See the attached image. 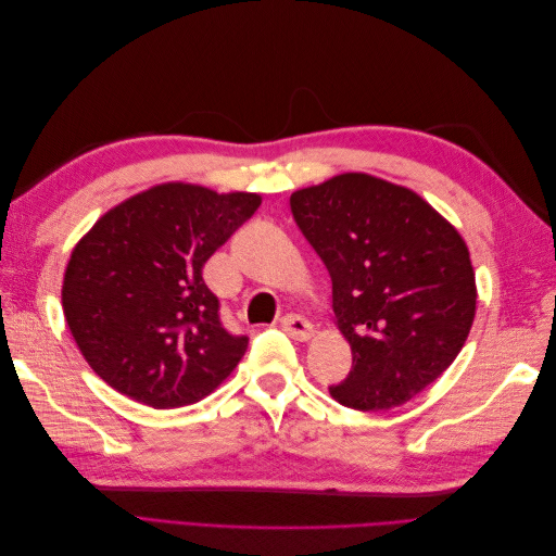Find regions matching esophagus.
<instances>
[{
	"instance_id": "1",
	"label": "esophagus",
	"mask_w": 556,
	"mask_h": 556,
	"mask_svg": "<svg viewBox=\"0 0 556 556\" xmlns=\"http://www.w3.org/2000/svg\"><path fill=\"white\" fill-rule=\"evenodd\" d=\"M282 329L288 331V336L290 339H294V341H311L313 339V325L308 323L306 317H301V315H285L282 317Z\"/></svg>"
}]
</instances>
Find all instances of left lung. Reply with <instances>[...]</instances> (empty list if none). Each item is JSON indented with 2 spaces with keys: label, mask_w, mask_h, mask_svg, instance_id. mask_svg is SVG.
I'll list each match as a JSON object with an SVG mask.
<instances>
[{
  "label": "left lung",
  "mask_w": 556,
  "mask_h": 556,
  "mask_svg": "<svg viewBox=\"0 0 556 556\" xmlns=\"http://www.w3.org/2000/svg\"><path fill=\"white\" fill-rule=\"evenodd\" d=\"M331 276L352 371L329 394L390 410L439 380L476 319V271L462 233L410 188L348 172L290 197Z\"/></svg>",
  "instance_id": "8db88e82"
}]
</instances>
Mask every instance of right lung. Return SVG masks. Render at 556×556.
I'll return each instance as SVG.
<instances>
[{
  "label": "right lung",
  "mask_w": 556,
  "mask_h": 556,
  "mask_svg": "<svg viewBox=\"0 0 556 556\" xmlns=\"http://www.w3.org/2000/svg\"><path fill=\"white\" fill-rule=\"evenodd\" d=\"M260 204L255 192L172 180L99 217L62 280L66 327L99 378L157 410L190 406L227 380L248 339L220 325L201 268Z\"/></svg>",
  "instance_id": "right-lung-1"
}]
</instances>
